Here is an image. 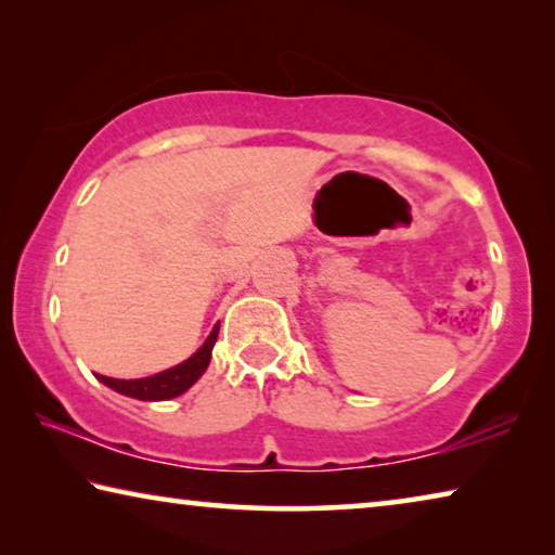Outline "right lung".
Instances as JSON below:
<instances>
[{
	"instance_id": "add662e5",
	"label": "right lung",
	"mask_w": 555,
	"mask_h": 555,
	"mask_svg": "<svg viewBox=\"0 0 555 555\" xmlns=\"http://www.w3.org/2000/svg\"><path fill=\"white\" fill-rule=\"evenodd\" d=\"M218 331L220 327L215 325L212 333L208 335V340L203 343V347L193 357H188L185 362L176 364V367L158 372L154 377H144V379H112V377H102L98 374V379L102 384H107L109 389H115L125 397L139 399V401H166L173 399L178 393H183L185 389H191L195 382L201 379V374L208 370L210 364V354H212V345L218 340Z\"/></svg>"
}]
</instances>
